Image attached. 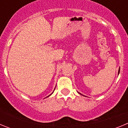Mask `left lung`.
Masks as SVG:
<instances>
[{
  "mask_svg": "<svg viewBox=\"0 0 128 128\" xmlns=\"http://www.w3.org/2000/svg\"><path fill=\"white\" fill-rule=\"evenodd\" d=\"M119 72H120V68H119V70H118V74H119Z\"/></svg>",
  "mask_w": 128,
  "mask_h": 128,
  "instance_id": "obj_1",
  "label": "left lung"
}]
</instances>
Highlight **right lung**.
<instances>
[{"mask_svg": "<svg viewBox=\"0 0 128 128\" xmlns=\"http://www.w3.org/2000/svg\"><path fill=\"white\" fill-rule=\"evenodd\" d=\"M50 95H51V94H50Z\"/></svg>", "mask_w": 128, "mask_h": 128, "instance_id": "add662e5", "label": "right lung"}]
</instances>
